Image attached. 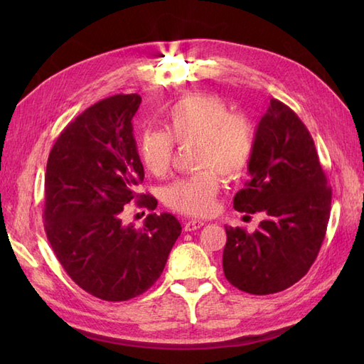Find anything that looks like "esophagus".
Listing matches in <instances>:
<instances>
[{
    "label": "esophagus",
    "instance_id": "esophagus-1",
    "mask_svg": "<svg viewBox=\"0 0 364 364\" xmlns=\"http://www.w3.org/2000/svg\"><path fill=\"white\" fill-rule=\"evenodd\" d=\"M205 225L203 220H198V219H189L184 222V231H194V230H198L202 228Z\"/></svg>",
    "mask_w": 364,
    "mask_h": 364
}]
</instances>
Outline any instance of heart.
Instances as JSON below:
<instances>
[{
	"label": "heart",
	"mask_w": 364,
	"mask_h": 364,
	"mask_svg": "<svg viewBox=\"0 0 364 364\" xmlns=\"http://www.w3.org/2000/svg\"><path fill=\"white\" fill-rule=\"evenodd\" d=\"M178 145L197 144L196 166L203 170L166 189L164 202L176 213L208 215L220 192L219 172L227 180L241 178L255 151V128L233 114L218 95L196 94L180 98L166 112V131L145 129L139 139V156L150 173L166 176Z\"/></svg>",
	"instance_id": "1"
}]
</instances>
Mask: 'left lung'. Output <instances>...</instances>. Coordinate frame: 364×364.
I'll use <instances>...</instances> for the list:
<instances>
[{
    "mask_svg": "<svg viewBox=\"0 0 364 364\" xmlns=\"http://www.w3.org/2000/svg\"><path fill=\"white\" fill-rule=\"evenodd\" d=\"M249 173L233 206L264 219L253 233L225 227L222 266L235 288L266 296L306 275L326 237L331 205V188L310 131L275 98L255 134Z\"/></svg>",
    "mask_w": 364,
    "mask_h": 364,
    "instance_id": "8db88e82",
    "label": "left lung"
}]
</instances>
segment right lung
<instances>
[{
	"label": "right lung",
	"instance_id": "obj_1",
	"mask_svg": "<svg viewBox=\"0 0 364 364\" xmlns=\"http://www.w3.org/2000/svg\"><path fill=\"white\" fill-rule=\"evenodd\" d=\"M142 98L112 95L68 123L45 172V233L68 277L107 301L141 296L156 283L181 225L168 213L149 214L141 228L122 222L123 206L154 210L139 194L144 166L133 136Z\"/></svg>",
	"mask_w": 364,
	"mask_h": 364
}]
</instances>
